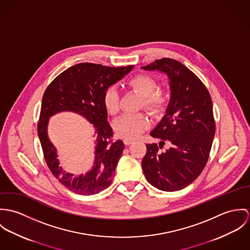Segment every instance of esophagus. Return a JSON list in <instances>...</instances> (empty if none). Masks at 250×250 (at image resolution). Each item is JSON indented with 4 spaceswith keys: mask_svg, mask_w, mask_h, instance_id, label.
<instances>
[{
    "mask_svg": "<svg viewBox=\"0 0 250 250\" xmlns=\"http://www.w3.org/2000/svg\"><path fill=\"white\" fill-rule=\"evenodd\" d=\"M124 143H125V146H128V145H130V144L133 143V140H131V139H125V140H124Z\"/></svg>",
    "mask_w": 250,
    "mask_h": 250,
    "instance_id": "1",
    "label": "esophagus"
}]
</instances>
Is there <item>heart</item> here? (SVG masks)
I'll list each match as a JSON object with an SVG mask.
<instances>
[{
  "label": "heart",
  "mask_w": 250,
  "mask_h": 250,
  "mask_svg": "<svg viewBox=\"0 0 250 250\" xmlns=\"http://www.w3.org/2000/svg\"><path fill=\"white\" fill-rule=\"evenodd\" d=\"M128 85L144 97V105L153 113L161 111L166 104V96L155 91L156 81L147 75H138L132 78ZM103 104L106 112L116 115L120 110V94L116 86L108 87L103 96ZM149 126L148 119L141 114H125L116 120L113 128L116 134L122 138L135 139Z\"/></svg>",
  "instance_id": "1"
}]
</instances>
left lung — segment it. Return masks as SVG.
I'll return each instance as SVG.
<instances>
[{"label":"left lung","mask_w":250,"mask_h":250,"mask_svg":"<svg viewBox=\"0 0 250 250\" xmlns=\"http://www.w3.org/2000/svg\"><path fill=\"white\" fill-rule=\"evenodd\" d=\"M167 77L169 101L165 114L150 136L167 141L170 147L159 151L157 144H147L142 167L155 188L173 192L190 185L207 163L215 136V121L210 94L204 84L181 62L162 58L142 67Z\"/></svg>","instance_id":"obj_1"}]
</instances>
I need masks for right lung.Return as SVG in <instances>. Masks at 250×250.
<instances>
[{
  "label": "right lung",
  "mask_w": 250,
  "mask_h": 250,
  "mask_svg": "<svg viewBox=\"0 0 250 250\" xmlns=\"http://www.w3.org/2000/svg\"><path fill=\"white\" fill-rule=\"evenodd\" d=\"M133 67L113 68L80 63L56 77L43 95L37 131L44 157L56 179L75 194H99L111 183L125 145L122 140H111L113 130L107 122L103 96L108 87L125 78ZM61 111L76 112L93 125V164L85 174L76 176L59 165L56 147L47 135V126L49 119Z\"/></svg>",
  "instance_id": "1"
}]
</instances>
